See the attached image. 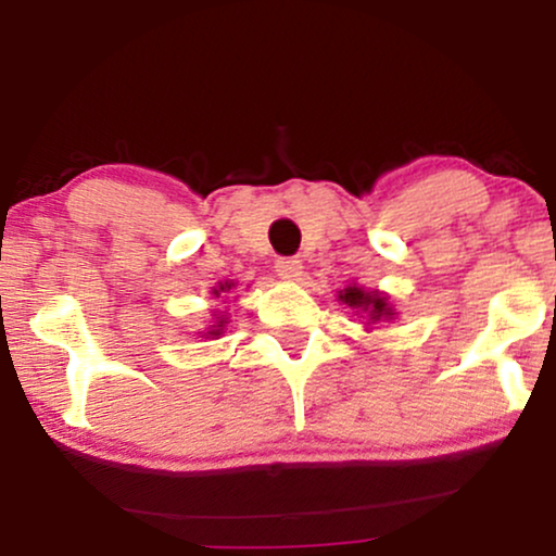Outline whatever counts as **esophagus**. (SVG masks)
Returning <instances> with one entry per match:
<instances>
[{
  "label": "esophagus",
  "instance_id": "1",
  "mask_svg": "<svg viewBox=\"0 0 556 556\" xmlns=\"http://www.w3.org/2000/svg\"><path fill=\"white\" fill-rule=\"evenodd\" d=\"M276 273L286 280H295L303 273V265L301 261H295V257H278Z\"/></svg>",
  "mask_w": 556,
  "mask_h": 556
}]
</instances>
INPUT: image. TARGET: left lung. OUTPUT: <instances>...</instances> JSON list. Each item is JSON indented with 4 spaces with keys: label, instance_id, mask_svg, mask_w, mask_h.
Masks as SVG:
<instances>
[{
    "label": "left lung",
    "instance_id": "left-lung-1",
    "mask_svg": "<svg viewBox=\"0 0 556 556\" xmlns=\"http://www.w3.org/2000/svg\"><path fill=\"white\" fill-rule=\"evenodd\" d=\"M339 299L344 301L346 306L359 308V311H367L369 321H379V318H390V316H392V308L387 306L384 295H379V293H364L362 288H356V286L344 288V293H339Z\"/></svg>",
    "mask_w": 556,
    "mask_h": 556
}]
</instances>
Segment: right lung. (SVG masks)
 <instances>
[{"label":"right lung","mask_w":556,"mask_h":556,"mask_svg":"<svg viewBox=\"0 0 556 556\" xmlns=\"http://www.w3.org/2000/svg\"><path fill=\"white\" fill-rule=\"evenodd\" d=\"M230 288H232V283H223V286H219L217 288V291H215V295H219V293H223V291H230ZM223 326H225V321H223V318H219V321H217V326H215V329H212L210 333H212V337H219V331H223Z\"/></svg>","instance_id":"right-lung-1"}]
</instances>
